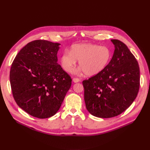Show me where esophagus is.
I'll use <instances>...</instances> for the list:
<instances>
[{"mask_svg":"<svg viewBox=\"0 0 150 150\" xmlns=\"http://www.w3.org/2000/svg\"><path fill=\"white\" fill-rule=\"evenodd\" d=\"M73 81L74 83H78V82L80 81V78H73Z\"/></svg>","mask_w":150,"mask_h":150,"instance_id":"esophagus-1","label":"esophagus"}]
</instances>
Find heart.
Returning a JSON list of instances; mask_svg holds the SVG:
<instances>
[{
    "label": "heart",
    "instance_id": "heart-1",
    "mask_svg": "<svg viewBox=\"0 0 150 150\" xmlns=\"http://www.w3.org/2000/svg\"><path fill=\"white\" fill-rule=\"evenodd\" d=\"M111 58V52L106 47L85 43L73 45L70 50L62 54L61 63L67 72H72L79 60L82 71L88 76L101 72L108 65Z\"/></svg>",
    "mask_w": 150,
    "mask_h": 150
}]
</instances>
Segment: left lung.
<instances>
[{"instance_id": "8db88e82", "label": "left lung", "mask_w": 150, "mask_h": 150, "mask_svg": "<svg viewBox=\"0 0 150 150\" xmlns=\"http://www.w3.org/2000/svg\"><path fill=\"white\" fill-rule=\"evenodd\" d=\"M113 57L101 72L83 81L86 109L93 115L111 118L122 114L136 98L140 86L138 62L122 41L111 39Z\"/></svg>"}]
</instances>
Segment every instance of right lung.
Instances as JSON below:
<instances>
[{
	"instance_id": "obj_1",
	"label": "right lung",
	"mask_w": 150,
	"mask_h": 150,
	"mask_svg": "<svg viewBox=\"0 0 150 150\" xmlns=\"http://www.w3.org/2000/svg\"><path fill=\"white\" fill-rule=\"evenodd\" d=\"M59 45L41 39L31 41L11 64L10 80L14 100L39 119L58 112L72 84L70 76L57 62Z\"/></svg>"
}]
</instances>
